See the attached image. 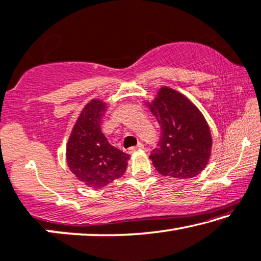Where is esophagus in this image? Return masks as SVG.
Returning a JSON list of instances; mask_svg holds the SVG:
<instances>
[{
    "label": "esophagus",
    "mask_w": 261,
    "mask_h": 261,
    "mask_svg": "<svg viewBox=\"0 0 261 261\" xmlns=\"http://www.w3.org/2000/svg\"><path fill=\"white\" fill-rule=\"evenodd\" d=\"M144 149V145L142 143H139L137 146H134V147H130L129 149V151H127V152H129L130 154H132V153H135L136 151H139V150H143Z\"/></svg>",
    "instance_id": "obj_1"
}]
</instances>
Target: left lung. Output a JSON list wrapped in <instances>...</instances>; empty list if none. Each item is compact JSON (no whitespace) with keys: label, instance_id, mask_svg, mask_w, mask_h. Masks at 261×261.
<instances>
[{"label":"left lung","instance_id":"obj_1","mask_svg":"<svg viewBox=\"0 0 261 261\" xmlns=\"http://www.w3.org/2000/svg\"><path fill=\"white\" fill-rule=\"evenodd\" d=\"M161 125V138L150 159L162 176L192 178L207 165L212 137L204 116L188 97L162 87L146 104Z\"/></svg>","mask_w":261,"mask_h":261}]
</instances>
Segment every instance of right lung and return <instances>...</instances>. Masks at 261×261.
<instances>
[{"label": "right lung", "instance_id": "1", "mask_svg": "<svg viewBox=\"0 0 261 261\" xmlns=\"http://www.w3.org/2000/svg\"><path fill=\"white\" fill-rule=\"evenodd\" d=\"M107 103L91 99L77 118L67 144V163L77 179L99 189L124 174L130 155L112 146L100 130Z\"/></svg>", "mask_w": 261, "mask_h": 261}]
</instances>
